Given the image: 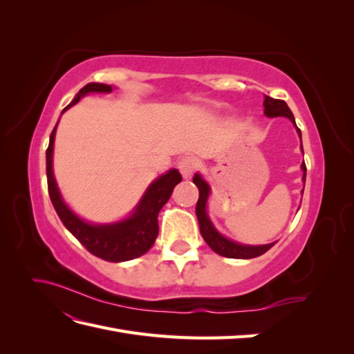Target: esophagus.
Masks as SVG:
<instances>
[{
    "instance_id": "esophagus-1",
    "label": "esophagus",
    "mask_w": 354,
    "mask_h": 354,
    "mask_svg": "<svg viewBox=\"0 0 354 354\" xmlns=\"http://www.w3.org/2000/svg\"><path fill=\"white\" fill-rule=\"evenodd\" d=\"M196 165H198V162L194 156H183V158H180L177 162L180 173L183 174V177H186V178L194 174Z\"/></svg>"
}]
</instances>
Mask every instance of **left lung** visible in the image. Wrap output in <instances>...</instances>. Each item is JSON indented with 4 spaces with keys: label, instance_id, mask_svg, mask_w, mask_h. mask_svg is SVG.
Here are the masks:
<instances>
[{
    "label": "left lung",
    "instance_id": "obj_1",
    "mask_svg": "<svg viewBox=\"0 0 354 354\" xmlns=\"http://www.w3.org/2000/svg\"><path fill=\"white\" fill-rule=\"evenodd\" d=\"M263 106H264V115L267 118H277V116L288 118V120L294 124L295 130L298 133V137L301 138V131H299V128L295 124L294 115L283 100H277V99L269 97V95H264ZM301 152H303V143H301ZM301 169H303V183H306V164L304 162L301 164ZM194 183L199 189V199L196 203V217L199 221V230H201L202 238L205 239V242L208 243V246L214 252H217L218 255H223V257H227V259L246 260V259H254V257H259V255L264 254L276 243V242H272L267 245H245V243L234 242L226 236H223V234L212 224V221L208 216V211H207L208 198L211 195L209 185L198 173L194 177Z\"/></svg>",
    "mask_w": 354,
    "mask_h": 354
}]
</instances>
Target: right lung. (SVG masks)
Segmentation results:
<instances>
[{
    "label": "right lung",
    "mask_w": 354,
    "mask_h": 354,
    "mask_svg": "<svg viewBox=\"0 0 354 354\" xmlns=\"http://www.w3.org/2000/svg\"><path fill=\"white\" fill-rule=\"evenodd\" d=\"M112 85L90 82L78 91V94L75 95L73 100L62 111V113H65V111L72 108L73 104H77L84 95H87L90 93H112ZM57 124L50 136L46 160L48 195L62 223L65 224V227L85 246V248L102 260L121 263L137 259V257L146 254L152 248V245L155 243V239L158 236V214L160 208L168 202L174 187L181 181V174L178 173V169L171 168L165 174L156 177L152 183L149 185L143 196L138 201V203L128 217L115 223L102 224L85 221L78 216V214H75L69 208L65 199L62 198L57 181L55 178V173H53V151H55V137Z\"/></svg>",
    "instance_id": "obj_1"
}]
</instances>
